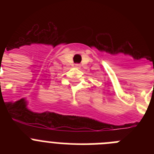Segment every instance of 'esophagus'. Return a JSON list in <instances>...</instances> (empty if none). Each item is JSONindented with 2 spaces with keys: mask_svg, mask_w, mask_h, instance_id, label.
I'll return each instance as SVG.
<instances>
[{
  "mask_svg": "<svg viewBox=\"0 0 154 154\" xmlns=\"http://www.w3.org/2000/svg\"><path fill=\"white\" fill-rule=\"evenodd\" d=\"M75 67L78 68V69H79V68H80V65H79V64H76Z\"/></svg>",
  "mask_w": 154,
  "mask_h": 154,
  "instance_id": "obj_1",
  "label": "esophagus"
}]
</instances>
